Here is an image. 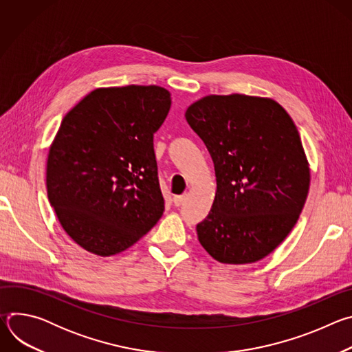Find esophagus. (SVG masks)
<instances>
[{
    "label": "esophagus",
    "instance_id": "34e87169",
    "mask_svg": "<svg viewBox=\"0 0 352 352\" xmlns=\"http://www.w3.org/2000/svg\"><path fill=\"white\" fill-rule=\"evenodd\" d=\"M185 199H186V195H181V196H174V199H173V202H174V205L178 208V206H181V205H184V202H185Z\"/></svg>",
    "mask_w": 352,
    "mask_h": 352
}]
</instances>
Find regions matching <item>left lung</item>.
I'll return each instance as SVG.
<instances>
[{
  "mask_svg": "<svg viewBox=\"0 0 352 352\" xmlns=\"http://www.w3.org/2000/svg\"><path fill=\"white\" fill-rule=\"evenodd\" d=\"M185 118L214 163L216 196L196 226L226 265L262 261L287 238L307 202L311 168L289 114L270 97L209 94Z\"/></svg>",
  "mask_w": 352,
  "mask_h": 352,
  "instance_id": "left-lung-1",
  "label": "left lung"
}]
</instances>
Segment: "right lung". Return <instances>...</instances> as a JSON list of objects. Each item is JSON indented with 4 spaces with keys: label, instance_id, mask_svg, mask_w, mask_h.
Instances as JSON below:
<instances>
[{
    "label": "right lung",
    "instance_id": "1",
    "mask_svg": "<svg viewBox=\"0 0 352 352\" xmlns=\"http://www.w3.org/2000/svg\"><path fill=\"white\" fill-rule=\"evenodd\" d=\"M170 107L162 86H110L91 90L64 117L48 150L47 196L87 252L117 255L162 217L153 133Z\"/></svg>",
    "mask_w": 352,
    "mask_h": 352
}]
</instances>
